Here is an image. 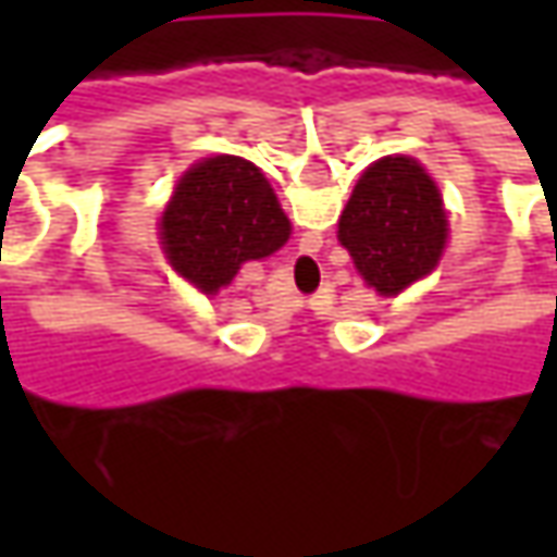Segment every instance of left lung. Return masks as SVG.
<instances>
[{
  "mask_svg": "<svg viewBox=\"0 0 557 557\" xmlns=\"http://www.w3.org/2000/svg\"><path fill=\"white\" fill-rule=\"evenodd\" d=\"M449 223L437 183L412 158H381L356 183L337 220L366 285L394 297L437 267Z\"/></svg>",
  "mask_w": 557,
  "mask_h": 557,
  "instance_id": "left-lung-1",
  "label": "left lung"
}]
</instances>
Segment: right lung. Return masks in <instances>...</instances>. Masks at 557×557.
I'll return each mask as SVG.
<instances>
[{
  "instance_id": "1",
  "label": "right lung",
  "mask_w": 557,
  "mask_h": 557,
  "mask_svg": "<svg viewBox=\"0 0 557 557\" xmlns=\"http://www.w3.org/2000/svg\"><path fill=\"white\" fill-rule=\"evenodd\" d=\"M288 235V216L260 166L232 154L185 170L161 216L170 267L203 294L228 285L247 260L275 253Z\"/></svg>"
}]
</instances>
